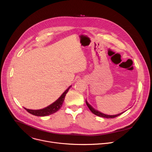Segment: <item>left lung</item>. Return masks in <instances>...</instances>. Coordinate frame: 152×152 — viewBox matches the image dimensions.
Segmentation results:
<instances>
[{
	"instance_id": "1",
	"label": "left lung",
	"mask_w": 152,
	"mask_h": 152,
	"mask_svg": "<svg viewBox=\"0 0 152 152\" xmlns=\"http://www.w3.org/2000/svg\"><path fill=\"white\" fill-rule=\"evenodd\" d=\"M86 105H87V107H88V108H89V110L91 111V112H92V113H94V115L98 116H100V117H103V118H115V117H117V116H119V115H121L123 113H123H121L116 115H105V114H103V113L100 112V111H97V110H95L94 108H93L89 104L88 102H87L86 100Z\"/></svg>"
}]
</instances>
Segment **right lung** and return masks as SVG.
<instances>
[{
    "label": "right lung",
    "mask_w": 152,
    "mask_h": 152,
    "mask_svg": "<svg viewBox=\"0 0 152 152\" xmlns=\"http://www.w3.org/2000/svg\"><path fill=\"white\" fill-rule=\"evenodd\" d=\"M70 87H69L63 93V94L61 95L57 100H56L50 105L41 110H29L26 108H25V110L28 111V113L37 116H45L50 115L55 112H57V111L59 110L62 107V104L64 102V100H65L66 94L68 92V90L69 89Z\"/></svg>",
    "instance_id": "1"
}]
</instances>
